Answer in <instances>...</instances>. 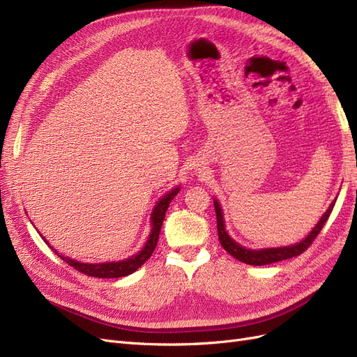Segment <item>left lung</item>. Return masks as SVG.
Instances as JSON below:
<instances>
[{"label":"left lung","mask_w":357,"mask_h":357,"mask_svg":"<svg viewBox=\"0 0 357 357\" xmlns=\"http://www.w3.org/2000/svg\"><path fill=\"white\" fill-rule=\"evenodd\" d=\"M335 201L329 205V208L326 213L321 215V219L319 223L312 228V231L305 236L304 240L294 244V245H286V247H275V248H261V250H250V248H245L240 245L238 243H235L231 236L228 235L225 229V220H223V213L220 208V204L218 199H214V208H215V219H218V232H219V241L222 247L228 252L231 256H234L238 261L247 264V265H255V266H261V265H268V264H274L284 261V259H290L299 256L301 253H304L307 248L311 245V243L316 240V236L320 234L323 225H325L329 219V215L333 210Z\"/></svg>","instance_id":"8db88e82"}]
</instances>
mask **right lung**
Segmentation results:
<instances>
[{
	"mask_svg": "<svg viewBox=\"0 0 357 357\" xmlns=\"http://www.w3.org/2000/svg\"><path fill=\"white\" fill-rule=\"evenodd\" d=\"M180 190V186H177L176 189H172L171 192H168L165 197H162L158 204L155 205V208L152 211V215H150V220H152V231H150L149 238L144 244V247L142 248V252H138L137 255L125 259V261H119V262H104V264H83V262H77L74 259H70L67 256H62L61 253H58L55 248H53L46 238H43L46 241V244L55 252L62 261H66L70 266H73L77 271L89 275V277H98V278H119V277H125L135 273L137 269L142 266L147 259L153 255L158 240H159V232L162 228V223H164L165 219V213L169 207V202L174 199V197L177 195Z\"/></svg>",
	"mask_w": 357,
	"mask_h": 357,
	"instance_id": "right-lung-1",
	"label": "right lung"
}]
</instances>
